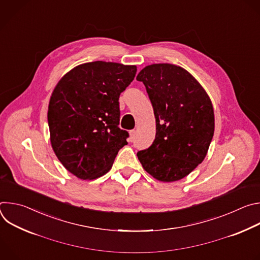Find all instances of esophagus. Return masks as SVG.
<instances>
[{
    "label": "esophagus",
    "mask_w": 260,
    "mask_h": 260,
    "mask_svg": "<svg viewBox=\"0 0 260 260\" xmlns=\"http://www.w3.org/2000/svg\"><path fill=\"white\" fill-rule=\"evenodd\" d=\"M129 135H131V141H133L135 139V136H136V131H131Z\"/></svg>",
    "instance_id": "34e87169"
}]
</instances>
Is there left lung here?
Returning <instances> with one entry per match:
<instances>
[{
    "mask_svg": "<svg viewBox=\"0 0 260 260\" xmlns=\"http://www.w3.org/2000/svg\"><path fill=\"white\" fill-rule=\"evenodd\" d=\"M137 80L146 87L156 122L155 140L137 156L158 181H178L207 155L215 128L212 102L198 80L179 66H147Z\"/></svg>",
    "mask_w": 260,
    "mask_h": 260,
    "instance_id": "8db88e82",
    "label": "left lung"
}]
</instances>
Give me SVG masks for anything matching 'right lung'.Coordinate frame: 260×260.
I'll return each mask as SVG.
<instances>
[{"label":"right lung","instance_id":"1","mask_svg":"<svg viewBox=\"0 0 260 260\" xmlns=\"http://www.w3.org/2000/svg\"><path fill=\"white\" fill-rule=\"evenodd\" d=\"M136 66L92 61L58 81L48 106L52 149L62 166L82 180L108 173L128 133L119 128V95L134 80Z\"/></svg>","mask_w":260,"mask_h":260}]
</instances>
